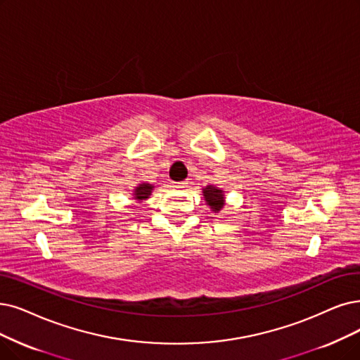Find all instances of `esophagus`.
I'll list each match as a JSON object with an SVG mask.
<instances>
[{
	"mask_svg": "<svg viewBox=\"0 0 360 360\" xmlns=\"http://www.w3.org/2000/svg\"><path fill=\"white\" fill-rule=\"evenodd\" d=\"M172 188H174V189H183V188H188V181H180V183H172Z\"/></svg>",
	"mask_w": 360,
	"mask_h": 360,
	"instance_id": "1",
	"label": "esophagus"
}]
</instances>
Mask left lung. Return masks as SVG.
Returning <instances> with one entry per match:
<instances>
[{"label": "left lung", "mask_w": 360, "mask_h": 360, "mask_svg": "<svg viewBox=\"0 0 360 360\" xmlns=\"http://www.w3.org/2000/svg\"><path fill=\"white\" fill-rule=\"evenodd\" d=\"M202 195H204V200L205 204L210 207V210L212 212H220L224 205H226V196H224V191L217 188L214 184H208L205 188H202Z\"/></svg>", "instance_id": "1"}]
</instances>
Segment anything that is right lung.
Here are the masks:
<instances>
[{"instance_id": "add662e5", "label": "right lung", "mask_w": 360, "mask_h": 360, "mask_svg": "<svg viewBox=\"0 0 360 360\" xmlns=\"http://www.w3.org/2000/svg\"><path fill=\"white\" fill-rule=\"evenodd\" d=\"M153 188L155 186L150 184V183H146V181H140L136 188L133 189V199L136 200V204H141L143 200H146L148 198H150L152 192H153Z\"/></svg>"}]
</instances>
